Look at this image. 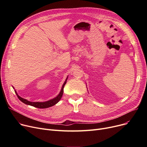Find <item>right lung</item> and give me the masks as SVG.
<instances>
[{"label": "right lung", "mask_w": 147, "mask_h": 147, "mask_svg": "<svg viewBox=\"0 0 147 147\" xmlns=\"http://www.w3.org/2000/svg\"><path fill=\"white\" fill-rule=\"evenodd\" d=\"M67 78L66 79V80L65 82H64V83L63 84V87H62V89H61V90L60 92V93L59 94V95L55 98H53L52 99H51L49 100V101H46V102H30V101H27V99H24L22 98L21 97H20L17 93V92L15 90V94H16V95H17L18 99L20 100V101L21 102H22L23 103H24L27 105H31V106H33L34 107H36V108H38V109H46V108H49V107H51L54 105H55L56 104H57L59 101V100L61 99L62 96H63V92H64V87L65 86V84H66L67 83Z\"/></svg>", "instance_id": "add662e5"}]
</instances>
